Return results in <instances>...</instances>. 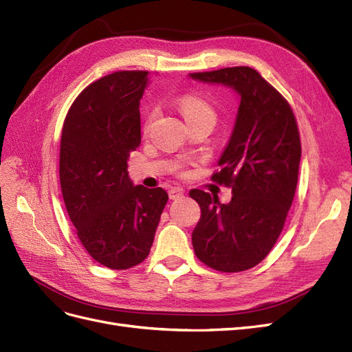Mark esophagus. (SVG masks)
Instances as JSON below:
<instances>
[{
	"mask_svg": "<svg viewBox=\"0 0 352 352\" xmlns=\"http://www.w3.org/2000/svg\"><path fill=\"white\" fill-rule=\"evenodd\" d=\"M184 196V191L183 188H178V187H174L169 190V199L171 200H177V199H181Z\"/></svg>",
	"mask_w": 352,
	"mask_h": 352,
	"instance_id": "34e87169",
	"label": "esophagus"
}]
</instances>
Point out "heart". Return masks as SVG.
I'll use <instances>...</instances> for the list:
<instances>
[{
	"mask_svg": "<svg viewBox=\"0 0 352 352\" xmlns=\"http://www.w3.org/2000/svg\"><path fill=\"white\" fill-rule=\"evenodd\" d=\"M179 112L183 114L184 120L187 121L188 126L197 122H210L214 124L217 120V112H214L213 107L208 100L203 98L195 96V95H186L179 99ZM152 117H149L147 122L151 121Z\"/></svg>",
	"mask_w": 352,
	"mask_h": 352,
	"instance_id": "b5f03b06",
	"label": "heart"
}]
</instances>
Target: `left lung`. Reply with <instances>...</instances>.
<instances>
[{
    "label": "left lung",
    "instance_id": "8db88e82",
    "mask_svg": "<svg viewBox=\"0 0 352 352\" xmlns=\"http://www.w3.org/2000/svg\"><path fill=\"white\" fill-rule=\"evenodd\" d=\"M240 96L234 130L212 179L232 188L230 203L191 190L201 217L191 235L200 262L219 272L254 267L269 254L296 195L301 142L296 117L278 90L250 67L188 74Z\"/></svg>",
    "mask_w": 352,
    "mask_h": 352
}]
</instances>
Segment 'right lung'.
Instances as JSON below:
<instances>
[{
  "label": "right lung",
  "instance_id": "add662e5",
  "mask_svg": "<svg viewBox=\"0 0 352 352\" xmlns=\"http://www.w3.org/2000/svg\"><path fill=\"white\" fill-rule=\"evenodd\" d=\"M149 72H116L89 85L64 120L60 183L78 240L98 263L129 269L151 252L168 201L161 187L134 186L130 152L140 144V99Z\"/></svg>",
  "mask_w": 352,
  "mask_h": 352
}]
</instances>
